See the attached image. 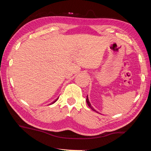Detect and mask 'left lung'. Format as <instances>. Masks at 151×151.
<instances>
[{
  "label": "left lung",
  "mask_w": 151,
  "mask_h": 151,
  "mask_svg": "<svg viewBox=\"0 0 151 151\" xmlns=\"http://www.w3.org/2000/svg\"><path fill=\"white\" fill-rule=\"evenodd\" d=\"M86 103H87V104H88V106H89V107H90V108L92 109V110H93V111H95V112H97L96 111V110L95 109H94V108H93V106H92L91 105V103H90V102H89V100H88V95H87V96H86ZM98 113H99V112H98Z\"/></svg>",
  "instance_id": "8db88e82"
}]
</instances>
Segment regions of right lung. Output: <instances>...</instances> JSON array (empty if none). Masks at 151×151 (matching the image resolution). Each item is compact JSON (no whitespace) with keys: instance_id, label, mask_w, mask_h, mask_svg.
Returning a JSON list of instances; mask_svg holds the SVG:
<instances>
[{"instance_id":"obj_1","label":"right lung","mask_w":151,"mask_h":151,"mask_svg":"<svg viewBox=\"0 0 151 151\" xmlns=\"http://www.w3.org/2000/svg\"><path fill=\"white\" fill-rule=\"evenodd\" d=\"M57 100H58V99H57V100H56V101H54V102H53V103H55V102H56V101H57Z\"/></svg>"}]
</instances>
